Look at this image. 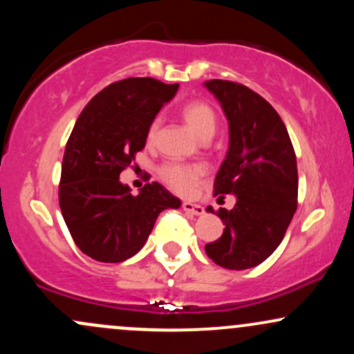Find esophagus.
<instances>
[{
  "label": "esophagus",
  "mask_w": 354,
  "mask_h": 354,
  "mask_svg": "<svg viewBox=\"0 0 354 354\" xmlns=\"http://www.w3.org/2000/svg\"><path fill=\"white\" fill-rule=\"evenodd\" d=\"M181 207H183L185 212L189 213V215L200 216V215H203V213H205V208L201 207V205L192 203V201H183V205H181Z\"/></svg>",
  "instance_id": "esophagus-1"
}]
</instances>
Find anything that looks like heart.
<instances>
[{
	"mask_svg": "<svg viewBox=\"0 0 354 354\" xmlns=\"http://www.w3.org/2000/svg\"><path fill=\"white\" fill-rule=\"evenodd\" d=\"M181 115H183L185 122L188 124L189 129L195 133L201 141H208L216 133V126H218V119H216L215 111L209 104L203 100H192V102L185 104L181 109ZM161 129V120L154 119L151 122L149 129H147V141L154 142L159 136ZM207 174V169L201 165H181V162H165L159 168V176L176 193L181 195H188Z\"/></svg>",
	"mask_w": 354,
	"mask_h": 354,
	"instance_id": "obj_1",
	"label": "heart"
}]
</instances>
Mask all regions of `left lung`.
<instances>
[{"label": "left lung", "instance_id": "left-lung-1", "mask_svg": "<svg viewBox=\"0 0 354 354\" xmlns=\"http://www.w3.org/2000/svg\"><path fill=\"white\" fill-rule=\"evenodd\" d=\"M205 87L218 99L230 131L213 193L236 196L234 208L216 212L223 234L205 252L216 266L245 270L270 257L296 213V153L281 115L257 92L218 79ZM207 209L213 213L212 207Z\"/></svg>", "mask_w": 354, "mask_h": 354}]
</instances>
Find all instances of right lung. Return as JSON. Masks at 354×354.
Instances as JSON below:
<instances>
[{"label":"right lung","instance_id":"right-lung-1","mask_svg":"<svg viewBox=\"0 0 354 354\" xmlns=\"http://www.w3.org/2000/svg\"><path fill=\"white\" fill-rule=\"evenodd\" d=\"M176 91L178 84L131 77L107 85L80 112L65 146L58 203L73 242L91 259L118 263L133 257L159 213L181 207L156 181L136 196L119 181Z\"/></svg>","mask_w":354,"mask_h":354}]
</instances>
